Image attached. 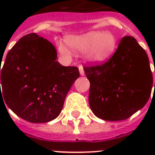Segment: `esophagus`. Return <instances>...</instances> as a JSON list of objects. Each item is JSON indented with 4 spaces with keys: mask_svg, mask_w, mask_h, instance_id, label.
Returning a JSON list of instances; mask_svg holds the SVG:
<instances>
[{
    "mask_svg": "<svg viewBox=\"0 0 155 155\" xmlns=\"http://www.w3.org/2000/svg\"><path fill=\"white\" fill-rule=\"evenodd\" d=\"M79 71H80V74H81V75H84V69H83V67H82V65H80L79 66Z\"/></svg>",
    "mask_w": 155,
    "mask_h": 155,
    "instance_id": "34e87169",
    "label": "esophagus"
}]
</instances>
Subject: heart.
<instances>
[{"label":"heart","mask_w":155,"mask_h":155,"mask_svg":"<svg viewBox=\"0 0 155 155\" xmlns=\"http://www.w3.org/2000/svg\"><path fill=\"white\" fill-rule=\"evenodd\" d=\"M67 44L76 53L87 51L85 54L86 61L93 64H100L107 61L114 54L116 48V39L110 32L104 33L93 31L69 37ZM59 51L62 54L67 55L69 54V51L64 45H60Z\"/></svg>","instance_id":"heart-1"}]
</instances>
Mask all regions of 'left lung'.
<instances>
[{"label": "left lung", "mask_w": 155, "mask_h": 155, "mask_svg": "<svg viewBox=\"0 0 155 155\" xmlns=\"http://www.w3.org/2000/svg\"><path fill=\"white\" fill-rule=\"evenodd\" d=\"M84 71L91 83L90 107L100 119L126 120L150 99L153 74L149 57L133 36H124L105 63L86 66Z\"/></svg>", "instance_id": "1"}]
</instances>
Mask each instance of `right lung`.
Here are the masks:
<instances>
[{
  "mask_svg": "<svg viewBox=\"0 0 155 155\" xmlns=\"http://www.w3.org/2000/svg\"><path fill=\"white\" fill-rule=\"evenodd\" d=\"M56 59L53 44L31 33L16 42L2 69L0 65V97L23 120L46 123L61 114L80 72L75 66L61 65Z\"/></svg>",
  "mask_w": 155,
  "mask_h": 155,
  "instance_id": "1",
  "label": "right lung"
}]
</instances>
